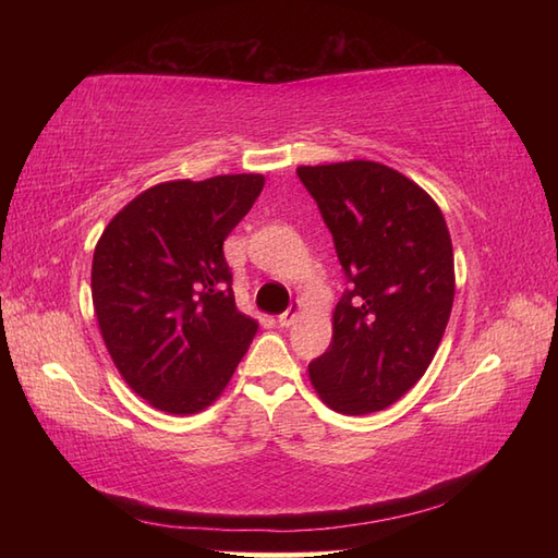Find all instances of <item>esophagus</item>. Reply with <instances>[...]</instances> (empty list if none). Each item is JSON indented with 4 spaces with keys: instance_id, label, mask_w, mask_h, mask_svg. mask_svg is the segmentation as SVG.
Returning a JSON list of instances; mask_svg holds the SVG:
<instances>
[{
    "instance_id": "esophagus-1",
    "label": "esophagus",
    "mask_w": 558,
    "mask_h": 558,
    "mask_svg": "<svg viewBox=\"0 0 558 558\" xmlns=\"http://www.w3.org/2000/svg\"><path fill=\"white\" fill-rule=\"evenodd\" d=\"M300 314H302V302L298 300V302H292V304L288 306V312H282V314L278 316V324H280L282 328H290L294 322H298Z\"/></svg>"
}]
</instances>
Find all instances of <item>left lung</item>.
<instances>
[{
  "instance_id": "8db88e82",
  "label": "left lung",
  "mask_w": 558,
  "mask_h": 558,
  "mask_svg": "<svg viewBox=\"0 0 558 558\" xmlns=\"http://www.w3.org/2000/svg\"><path fill=\"white\" fill-rule=\"evenodd\" d=\"M350 280L333 340L310 364L330 410L372 414L400 400L441 345L456 298L453 244L436 201L388 165H302Z\"/></svg>"
}]
</instances>
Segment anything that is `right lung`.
<instances>
[{"label":"right lung","mask_w":558,"mask_h":558,"mask_svg":"<svg viewBox=\"0 0 558 558\" xmlns=\"http://www.w3.org/2000/svg\"><path fill=\"white\" fill-rule=\"evenodd\" d=\"M264 184V174L162 182L100 234L90 270L100 336L129 388L160 412L213 405L256 336V318L234 304L222 242Z\"/></svg>","instance_id":"add662e5"}]
</instances>
